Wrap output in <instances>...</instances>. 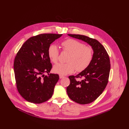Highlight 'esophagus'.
<instances>
[{"label":"esophagus","instance_id":"34e87169","mask_svg":"<svg viewBox=\"0 0 129 129\" xmlns=\"http://www.w3.org/2000/svg\"><path fill=\"white\" fill-rule=\"evenodd\" d=\"M59 78H60V79H62V78H64V76H62V75H59Z\"/></svg>","mask_w":129,"mask_h":129}]
</instances>
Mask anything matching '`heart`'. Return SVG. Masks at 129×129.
<instances>
[{
	"label": "heart",
	"instance_id": "obj_1",
	"mask_svg": "<svg viewBox=\"0 0 129 129\" xmlns=\"http://www.w3.org/2000/svg\"><path fill=\"white\" fill-rule=\"evenodd\" d=\"M63 51L69 53L67 63H59L54 65L53 71L60 75H66L76 70L82 72L91 64L93 57V51L90 47L85 46L83 43L76 39H68L61 44ZM59 51L55 45H50L48 49V57L53 63L58 60Z\"/></svg>",
	"mask_w": 129,
	"mask_h": 129
}]
</instances>
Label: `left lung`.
<instances>
[{"mask_svg": "<svg viewBox=\"0 0 129 129\" xmlns=\"http://www.w3.org/2000/svg\"><path fill=\"white\" fill-rule=\"evenodd\" d=\"M68 35L88 43L93 50L90 66L76 76H69L70 83L67 88V94L72 100L81 105L88 104L102 94L108 84L110 71L109 56L105 47L96 39L84 35ZM81 77V81L76 80Z\"/></svg>", "mask_w": 129, "mask_h": 129, "instance_id": "1", "label": "left lung"}]
</instances>
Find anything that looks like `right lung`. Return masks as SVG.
<instances>
[{
  "label": "right lung",
  "mask_w": 129,
  "mask_h": 129,
  "mask_svg": "<svg viewBox=\"0 0 129 129\" xmlns=\"http://www.w3.org/2000/svg\"><path fill=\"white\" fill-rule=\"evenodd\" d=\"M62 35L44 34L32 37L17 52L14 63L16 86L20 94L27 101L39 104L51 98L59 76L49 74L52 66L48 49ZM45 73L48 76H45Z\"/></svg>",
  "instance_id": "1"
}]
</instances>
